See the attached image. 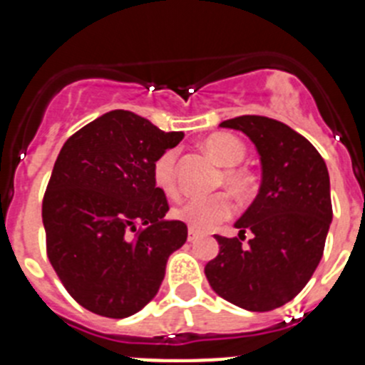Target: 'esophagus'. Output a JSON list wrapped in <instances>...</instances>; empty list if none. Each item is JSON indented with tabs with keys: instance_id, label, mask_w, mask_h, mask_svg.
<instances>
[{
	"instance_id": "1",
	"label": "esophagus",
	"mask_w": 365,
	"mask_h": 365,
	"mask_svg": "<svg viewBox=\"0 0 365 365\" xmlns=\"http://www.w3.org/2000/svg\"><path fill=\"white\" fill-rule=\"evenodd\" d=\"M199 237H201V234H199V232H195V230H192V228H190V230H188V241H190V243H193V241H197Z\"/></svg>"
}]
</instances>
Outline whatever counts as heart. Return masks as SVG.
Here are the masks:
<instances>
[{
	"label": "heart",
	"mask_w": 365,
	"mask_h": 365,
	"mask_svg": "<svg viewBox=\"0 0 365 365\" xmlns=\"http://www.w3.org/2000/svg\"><path fill=\"white\" fill-rule=\"evenodd\" d=\"M205 150L210 153L212 159L221 164L222 170L221 185L227 186L235 197H243L252 190L254 179L248 170L235 166L245 159V146L240 138L230 133H214L205 138ZM155 186L173 197L179 192L177 186V151L166 150L155 159L151 168ZM173 217L188 225L192 230L208 232L215 228L219 222L227 221L234 214V202L228 193H214L208 197H192L182 201L173 208Z\"/></svg>",
	"instance_id": "b5f03b06"
}]
</instances>
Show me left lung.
Instances as JSON below:
<instances>
[{
  "instance_id": "8db88e82",
  "label": "left lung",
  "mask_w": 365,
  "mask_h": 365,
  "mask_svg": "<svg viewBox=\"0 0 365 365\" xmlns=\"http://www.w3.org/2000/svg\"><path fill=\"white\" fill-rule=\"evenodd\" d=\"M219 125L252 140L261 186L235 222L240 237L215 235L219 254L206 263V279L237 307L272 311L299 294L324 256L333 221L327 166L307 138L279 120L243 115ZM245 231L253 232L248 244Z\"/></svg>"
}]
</instances>
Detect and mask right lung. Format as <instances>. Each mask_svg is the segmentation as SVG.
Returning <instances> with one entry per match:
<instances>
[{"instance_id": "right-lung-1", "label": "right lung", "mask_w": 365, "mask_h": 365, "mask_svg": "<svg viewBox=\"0 0 365 365\" xmlns=\"http://www.w3.org/2000/svg\"><path fill=\"white\" fill-rule=\"evenodd\" d=\"M182 137L115 109L63 144L41 205L45 247L66 291L87 311L128 318L159 292L188 228L163 219L170 206L151 168Z\"/></svg>"}]
</instances>
